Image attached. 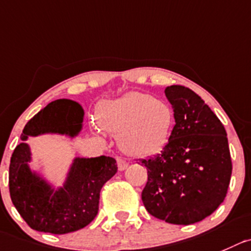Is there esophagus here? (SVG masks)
Listing matches in <instances>:
<instances>
[{"mask_svg": "<svg viewBox=\"0 0 251 251\" xmlns=\"http://www.w3.org/2000/svg\"><path fill=\"white\" fill-rule=\"evenodd\" d=\"M117 164H118V170L123 171L128 168V161L123 157H117Z\"/></svg>", "mask_w": 251, "mask_h": 251, "instance_id": "1", "label": "esophagus"}]
</instances>
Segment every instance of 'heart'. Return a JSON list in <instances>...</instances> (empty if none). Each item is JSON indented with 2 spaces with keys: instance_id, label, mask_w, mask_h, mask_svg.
I'll use <instances>...</instances> for the list:
<instances>
[{
  "instance_id": "1",
  "label": "heart",
  "mask_w": 251,
  "mask_h": 251,
  "mask_svg": "<svg viewBox=\"0 0 251 251\" xmlns=\"http://www.w3.org/2000/svg\"><path fill=\"white\" fill-rule=\"evenodd\" d=\"M174 121L170 104L142 92L103 102L97 111L100 127L118 134L121 149L132 156L161 151L169 142Z\"/></svg>"
}]
</instances>
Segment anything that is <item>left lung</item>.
I'll return each instance as SVG.
<instances>
[{"label":"left lung","instance_id":"obj_1","mask_svg":"<svg viewBox=\"0 0 251 251\" xmlns=\"http://www.w3.org/2000/svg\"><path fill=\"white\" fill-rule=\"evenodd\" d=\"M175 126L159 154L140 163L148 170L145 208L171 224L197 223L224 201L231 159L223 124L197 94L180 85L165 88Z\"/></svg>","mask_w":251,"mask_h":251}]
</instances>
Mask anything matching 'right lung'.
I'll list each match as a JSON object with an SVG mask.
<instances>
[{
	"label": "right lung",
	"mask_w": 251,
	"mask_h": 251,
	"mask_svg": "<svg viewBox=\"0 0 251 251\" xmlns=\"http://www.w3.org/2000/svg\"><path fill=\"white\" fill-rule=\"evenodd\" d=\"M83 109L70 100H56L38 112L23 129L28 137L59 133L75 137L82 127ZM27 143L16 147L9 164V195L14 207L32 229L51 234H66L91 223L97 216L100 192L117 173L113 157H76L63 187L52 188L32 173Z\"/></svg>",
	"instance_id": "obj_1"
}]
</instances>
